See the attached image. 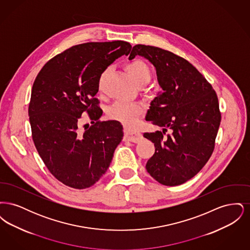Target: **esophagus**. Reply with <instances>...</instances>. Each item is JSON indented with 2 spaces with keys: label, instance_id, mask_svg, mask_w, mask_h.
Listing matches in <instances>:
<instances>
[{
  "label": "esophagus",
  "instance_id": "esophagus-1",
  "mask_svg": "<svg viewBox=\"0 0 250 250\" xmlns=\"http://www.w3.org/2000/svg\"><path fill=\"white\" fill-rule=\"evenodd\" d=\"M143 136L139 132H131V131H125V139L131 143H139L142 140Z\"/></svg>",
  "mask_w": 250,
  "mask_h": 250
}]
</instances>
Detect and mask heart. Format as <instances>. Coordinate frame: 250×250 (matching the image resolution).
<instances>
[{"label": "heart", "instance_id": "1", "mask_svg": "<svg viewBox=\"0 0 250 250\" xmlns=\"http://www.w3.org/2000/svg\"><path fill=\"white\" fill-rule=\"evenodd\" d=\"M125 68L137 86H144L150 83L152 79V71L149 65L142 59L132 60L125 64ZM104 71L99 77L98 87H101L104 76ZM143 109L137 104H129L125 102H116L107 108V117L115 120L125 125V126H133L139 117L142 115Z\"/></svg>", "mask_w": 250, "mask_h": 250}]
</instances>
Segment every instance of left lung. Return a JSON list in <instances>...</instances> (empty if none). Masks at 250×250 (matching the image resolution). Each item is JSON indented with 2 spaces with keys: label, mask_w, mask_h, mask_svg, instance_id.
<instances>
[{
  "label": "left lung",
  "mask_w": 250,
  "mask_h": 250,
  "mask_svg": "<svg viewBox=\"0 0 250 250\" xmlns=\"http://www.w3.org/2000/svg\"><path fill=\"white\" fill-rule=\"evenodd\" d=\"M141 55L156 69L163 92L151 102L146 121L163 128L143 137L155 143L146 163L149 174L164 186L194 177L213 154L221 122L216 93L188 61L162 48L136 45L129 60ZM167 129L171 134L165 136Z\"/></svg>",
  "instance_id": "8db88e82"
}]
</instances>
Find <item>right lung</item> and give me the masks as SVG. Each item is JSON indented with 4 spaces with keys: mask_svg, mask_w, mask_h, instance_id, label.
Masks as SVG:
<instances>
[{
    "mask_svg": "<svg viewBox=\"0 0 250 250\" xmlns=\"http://www.w3.org/2000/svg\"><path fill=\"white\" fill-rule=\"evenodd\" d=\"M131 48L122 40L76 45L49 60L36 76L28 108L32 138L49 172L69 188L94 186L124 137L118 121L99 120L103 111L95 95L100 75ZM83 112L92 125L83 130Z\"/></svg>",
    "mask_w": 250,
    "mask_h": 250,
    "instance_id": "right-lung-1",
    "label": "right lung"
}]
</instances>
